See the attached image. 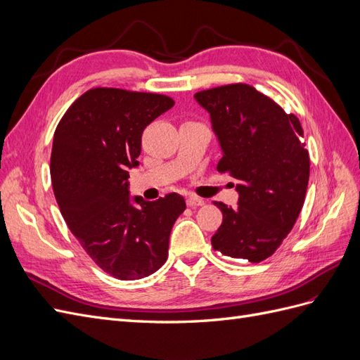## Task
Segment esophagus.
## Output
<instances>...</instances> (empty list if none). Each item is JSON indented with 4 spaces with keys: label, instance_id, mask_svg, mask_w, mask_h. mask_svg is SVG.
I'll use <instances>...</instances> for the list:
<instances>
[{
    "label": "esophagus",
    "instance_id": "obj_1",
    "mask_svg": "<svg viewBox=\"0 0 360 360\" xmlns=\"http://www.w3.org/2000/svg\"><path fill=\"white\" fill-rule=\"evenodd\" d=\"M186 202H188L189 207H200V205H204V200H202V198H198V197H193V195H192V197L188 198Z\"/></svg>",
    "mask_w": 360,
    "mask_h": 360
}]
</instances>
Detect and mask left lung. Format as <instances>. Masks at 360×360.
<instances>
[{
    "label": "left lung",
    "mask_w": 360,
    "mask_h": 360,
    "mask_svg": "<svg viewBox=\"0 0 360 360\" xmlns=\"http://www.w3.org/2000/svg\"><path fill=\"white\" fill-rule=\"evenodd\" d=\"M195 99L210 114L222 148L217 171L230 174L238 192L237 207L214 202L224 217L212 246L259 263L275 254L304 202L309 155L303 129L296 115L248 84L202 90Z\"/></svg>",
    "instance_id": "8db88e82"
}]
</instances>
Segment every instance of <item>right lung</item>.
<instances>
[{"label": "right lung", "instance_id": "1", "mask_svg": "<svg viewBox=\"0 0 360 360\" xmlns=\"http://www.w3.org/2000/svg\"><path fill=\"white\" fill-rule=\"evenodd\" d=\"M174 106L168 96L97 86L63 115L53 134L51 180L60 212L86 254L122 281L146 278L168 258L174 222L186 209L176 192L129 197L144 129Z\"/></svg>", "mask_w": 360, "mask_h": 360}]
</instances>
